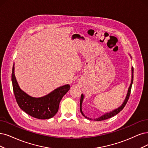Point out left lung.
Returning a JSON list of instances; mask_svg holds the SVG:
<instances>
[{"label":"left lung","instance_id":"obj_1","mask_svg":"<svg viewBox=\"0 0 148 148\" xmlns=\"http://www.w3.org/2000/svg\"><path fill=\"white\" fill-rule=\"evenodd\" d=\"M132 80H131V84H130V85L129 86V90H128V92H127V96L126 97H125V99L123 102V103L122 104V106L121 107H119L118 108L116 109V110H114L110 113H106L105 114H103V115L101 116V117L99 118H96V119H92V120H95V121H103V120H105V119H107L108 118H112L113 116H114V115H116V114H117L118 113H119L120 112H121L123 109L124 108V107H125V106L126 105V103L128 101V99L129 98V96H130V91H131V88H132V84H133V80H134V68H132ZM83 99H84V95H81V97H80V112L82 114V115L87 118L88 119H90L91 120V118H87L85 114H84V113L82 112V101H83Z\"/></svg>","mask_w":148,"mask_h":148}]
</instances>
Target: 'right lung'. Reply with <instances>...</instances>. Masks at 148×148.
I'll return each mask as SVG.
<instances>
[{"label":"right lung","instance_id":"obj_1","mask_svg":"<svg viewBox=\"0 0 148 148\" xmlns=\"http://www.w3.org/2000/svg\"><path fill=\"white\" fill-rule=\"evenodd\" d=\"M12 69V81L14 96L19 107L30 116L37 119H46L56 115L58 110L60 101L70 88L65 85L53 90L51 93L41 97H33L22 90L18 85Z\"/></svg>","mask_w":148,"mask_h":148}]
</instances>
